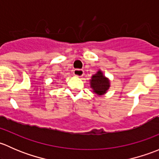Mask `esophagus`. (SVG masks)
<instances>
[{
  "label": "esophagus",
  "instance_id": "obj_1",
  "mask_svg": "<svg viewBox=\"0 0 159 159\" xmlns=\"http://www.w3.org/2000/svg\"><path fill=\"white\" fill-rule=\"evenodd\" d=\"M74 75L77 77H81L84 75V70L82 69H75L74 70Z\"/></svg>",
  "mask_w": 159,
  "mask_h": 159
}]
</instances>
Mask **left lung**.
<instances>
[{"instance_id":"8db88e82","label":"left lung","mask_w":159,"mask_h":159,"mask_svg":"<svg viewBox=\"0 0 159 159\" xmlns=\"http://www.w3.org/2000/svg\"><path fill=\"white\" fill-rule=\"evenodd\" d=\"M91 86L94 90V92L96 94L102 95L104 93L106 92L107 90L109 88V82L108 80L103 76L102 71H98L97 74L93 75L91 80Z\"/></svg>"}]
</instances>
